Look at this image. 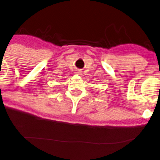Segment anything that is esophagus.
Instances as JSON below:
<instances>
[{"mask_svg":"<svg viewBox=\"0 0 160 160\" xmlns=\"http://www.w3.org/2000/svg\"><path fill=\"white\" fill-rule=\"evenodd\" d=\"M76 73L78 74H79V75H80V74H81V72H80V70H78V71H77V72H76Z\"/></svg>","mask_w":160,"mask_h":160,"instance_id":"1","label":"esophagus"}]
</instances>
